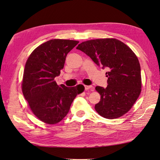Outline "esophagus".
<instances>
[{"mask_svg": "<svg viewBox=\"0 0 160 160\" xmlns=\"http://www.w3.org/2000/svg\"><path fill=\"white\" fill-rule=\"evenodd\" d=\"M84 89H85V90H90L91 91H93V87H92V86H91V85H90V86L85 85V86H84Z\"/></svg>", "mask_w": 160, "mask_h": 160, "instance_id": "1", "label": "esophagus"}]
</instances>
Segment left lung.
<instances>
[{"label":"left lung","instance_id":"1","mask_svg":"<svg viewBox=\"0 0 160 160\" xmlns=\"http://www.w3.org/2000/svg\"><path fill=\"white\" fill-rule=\"evenodd\" d=\"M108 72V86H96L101 99L95 109L109 119L127 113L141 92L140 65L134 52L122 41L112 38L84 41L76 47Z\"/></svg>","mask_w":160,"mask_h":160}]
</instances>
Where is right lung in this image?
Wrapping results in <instances>:
<instances>
[{
  "mask_svg": "<svg viewBox=\"0 0 160 160\" xmlns=\"http://www.w3.org/2000/svg\"><path fill=\"white\" fill-rule=\"evenodd\" d=\"M79 41L51 39L40 45L26 61L22 92L33 113L47 124H56L66 116L73 100L84 86H58L55 78L61 74L68 53Z\"/></svg>",
  "mask_w": 160,
  "mask_h": 160,
  "instance_id": "right-lung-1",
  "label": "right lung"
}]
</instances>
